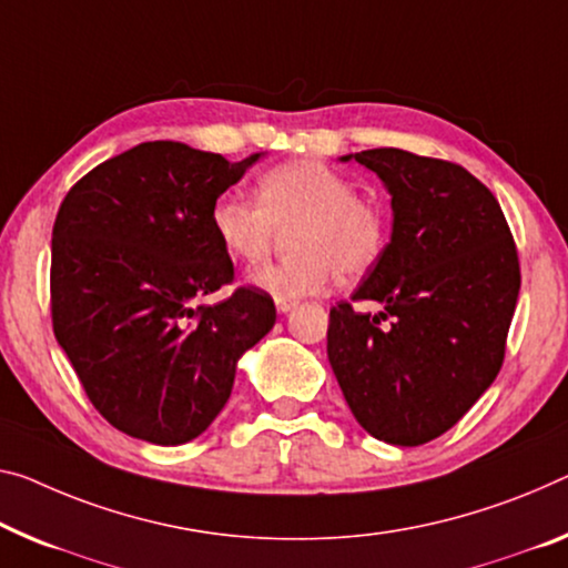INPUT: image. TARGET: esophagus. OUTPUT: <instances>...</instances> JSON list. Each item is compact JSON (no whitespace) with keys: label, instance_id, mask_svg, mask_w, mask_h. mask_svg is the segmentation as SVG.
<instances>
[{"label":"esophagus","instance_id":"1","mask_svg":"<svg viewBox=\"0 0 568 568\" xmlns=\"http://www.w3.org/2000/svg\"><path fill=\"white\" fill-rule=\"evenodd\" d=\"M296 304H300V302L290 300V296H278V300H276V310L282 312V314H286V312H292V310L296 307Z\"/></svg>","mask_w":568,"mask_h":568}]
</instances>
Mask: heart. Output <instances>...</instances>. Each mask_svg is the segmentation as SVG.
Instances as JSON below:
<instances>
[{"instance_id":"obj_1","label":"heart","mask_w":568,"mask_h":568,"mask_svg":"<svg viewBox=\"0 0 568 568\" xmlns=\"http://www.w3.org/2000/svg\"><path fill=\"white\" fill-rule=\"evenodd\" d=\"M286 229L284 258L258 266L248 282L278 296L325 292L337 274L361 276L381 258L388 241L383 207L355 195L345 174L317 160H294L266 170L254 200L225 193L211 207V229L225 254L243 264L264 258Z\"/></svg>"}]
</instances>
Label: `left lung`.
<instances>
[{"label": "left lung", "instance_id": "8db88e82", "mask_svg": "<svg viewBox=\"0 0 568 568\" xmlns=\"http://www.w3.org/2000/svg\"><path fill=\"white\" fill-rule=\"evenodd\" d=\"M355 160L378 174L394 207L390 243L353 294L384 312L337 302L327 357L365 432L418 447L452 429L500 373L518 248L500 203L459 164L394 146Z\"/></svg>", "mask_w": 568, "mask_h": 568}]
</instances>
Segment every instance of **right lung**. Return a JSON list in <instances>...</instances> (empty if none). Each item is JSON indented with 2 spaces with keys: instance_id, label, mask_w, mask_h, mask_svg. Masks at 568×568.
<instances>
[{
  "instance_id": "obj_1",
  "label": "right lung",
  "mask_w": 568,
  "mask_h": 568,
  "mask_svg": "<svg viewBox=\"0 0 568 568\" xmlns=\"http://www.w3.org/2000/svg\"><path fill=\"white\" fill-rule=\"evenodd\" d=\"M241 162L182 142H144L83 174L52 225V333L111 426L162 447L203 434L231 396L235 363L276 322L274 300L233 284L211 207Z\"/></svg>"
}]
</instances>
